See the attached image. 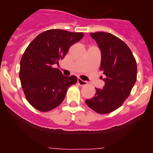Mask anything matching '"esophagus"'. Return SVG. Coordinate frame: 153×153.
<instances>
[{
	"mask_svg": "<svg viewBox=\"0 0 153 153\" xmlns=\"http://www.w3.org/2000/svg\"><path fill=\"white\" fill-rule=\"evenodd\" d=\"M78 83L80 86H84V85H86V84H88L87 81H83V80H81V78H78Z\"/></svg>",
	"mask_w": 153,
	"mask_h": 153,
	"instance_id": "obj_1",
	"label": "esophagus"
}]
</instances>
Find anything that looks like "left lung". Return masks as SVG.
<instances>
[{
    "instance_id": "obj_1",
    "label": "left lung",
    "mask_w": 153,
    "mask_h": 153,
    "mask_svg": "<svg viewBox=\"0 0 153 153\" xmlns=\"http://www.w3.org/2000/svg\"><path fill=\"white\" fill-rule=\"evenodd\" d=\"M90 35L101 50L100 69L106 78L103 89L95 88V96L86 100V104L98 113H109L130 94L137 78L136 61L128 46L112 34L99 32Z\"/></svg>"
}]
</instances>
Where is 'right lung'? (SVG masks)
Masks as SVG:
<instances>
[{"instance_id": "obj_1", "label": "right lung", "mask_w": 153, "mask_h": 153, "mask_svg": "<svg viewBox=\"0 0 153 153\" xmlns=\"http://www.w3.org/2000/svg\"><path fill=\"white\" fill-rule=\"evenodd\" d=\"M83 36L82 32L49 29L29 44L21 58L19 77L27 101L35 109L47 112L59 106L68 88L77 82L76 76H65L54 65Z\"/></svg>"}]
</instances>
